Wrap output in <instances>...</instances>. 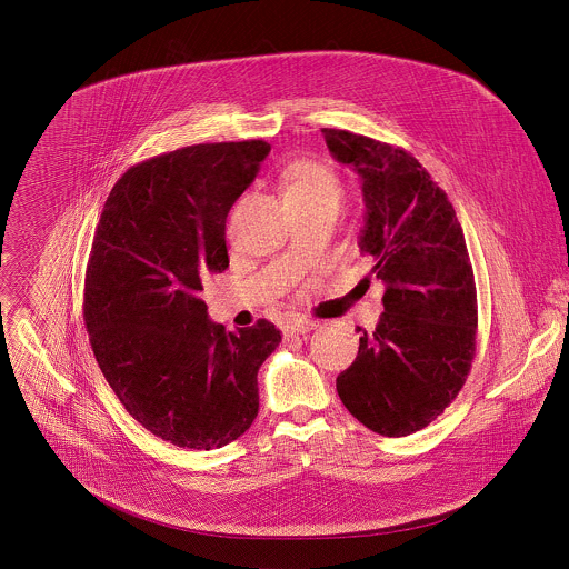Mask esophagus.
<instances>
[{"label": "esophagus", "mask_w": 569, "mask_h": 569, "mask_svg": "<svg viewBox=\"0 0 569 569\" xmlns=\"http://www.w3.org/2000/svg\"><path fill=\"white\" fill-rule=\"evenodd\" d=\"M316 322L309 320V318H289L284 325H282V332L284 335H305L309 330L316 328Z\"/></svg>", "instance_id": "esophagus-1"}]
</instances>
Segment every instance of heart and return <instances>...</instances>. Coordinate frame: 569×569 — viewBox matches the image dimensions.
I'll return each instance as SVG.
<instances>
[{
    "label": "heart",
    "mask_w": 569,
    "mask_h": 569,
    "mask_svg": "<svg viewBox=\"0 0 569 569\" xmlns=\"http://www.w3.org/2000/svg\"><path fill=\"white\" fill-rule=\"evenodd\" d=\"M282 197L289 208L320 206V203L339 206L341 179L326 163L309 162V160L289 163L282 170Z\"/></svg>",
    "instance_id": "heart-1"
}]
</instances>
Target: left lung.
Segmentation results:
<instances>
[{
  "instance_id": "obj_1",
  "label": "left lung",
  "mask_w": 569,
  "mask_h": 569,
  "mask_svg": "<svg viewBox=\"0 0 569 569\" xmlns=\"http://www.w3.org/2000/svg\"><path fill=\"white\" fill-rule=\"evenodd\" d=\"M322 133L330 156L361 179L359 249L386 284L383 313L361 332L337 395L368 429L399 438L442 413L471 370L478 298L465 232L445 190L403 149L341 129Z\"/></svg>"
}]
</instances>
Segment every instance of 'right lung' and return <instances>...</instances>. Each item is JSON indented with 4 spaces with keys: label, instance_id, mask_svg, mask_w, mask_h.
<instances>
[{
    "label": "right lung",
    "instance_id": "right-lung-1",
    "mask_svg": "<svg viewBox=\"0 0 569 569\" xmlns=\"http://www.w3.org/2000/svg\"><path fill=\"white\" fill-rule=\"evenodd\" d=\"M271 147L194 144L129 168L107 197L84 276V325L124 409L186 449H219L258 416L267 320L226 330L199 298L228 269L226 219Z\"/></svg>",
    "mask_w": 569,
    "mask_h": 569
}]
</instances>
